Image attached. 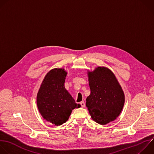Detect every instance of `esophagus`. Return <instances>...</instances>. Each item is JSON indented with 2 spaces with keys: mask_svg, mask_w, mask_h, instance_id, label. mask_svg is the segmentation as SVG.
<instances>
[{
  "mask_svg": "<svg viewBox=\"0 0 154 154\" xmlns=\"http://www.w3.org/2000/svg\"><path fill=\"white\" fill-rule=\"evenodd\" d=\"M80 105H81V106H82V108H84V107L85 106V102H84L83 101H81L80 103Z\"/></svg>",
  "mask_w": 154,
  "mask_h": 154,
  "instance_id": "34e87169",
  "label": "esophagus"
}]
</instances>
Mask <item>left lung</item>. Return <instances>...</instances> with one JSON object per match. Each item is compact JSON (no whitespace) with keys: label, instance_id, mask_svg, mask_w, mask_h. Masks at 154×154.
<instances>
[{"label":"left lung","instance_id":"left-lung-1","mask_svg":"<svg viewBox=\"0 0 154 154\" xmlns=\"http://www.w3.org/2000/svg\"><path fill=\"white\" fill-rule=\"evenodd\" d=\"M90 95L86 106L91 118L100 125L114 121L121 113L125 94L114 74L108 68L98 66L88 72Z\"/></svg>","mask_w":154,"mask_h":154}]
</instances>
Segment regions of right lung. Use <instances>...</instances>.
I'll use <instances>...</instances> for the list:
<instances>
[{"mask_svg":"<svg viewBox=\"0 0 154 154\" xmlns=\"http://www.w3.org/2000/svg\"><path fill=\"white\" fill-rule=\"evenodd\" d=\"M66 75L63 68L51 69L45 75L37 93L39 112L44 119L56 126L65 123L72 110L81 106L65 88Z\"/></svg>","mask_w":154,"mask_h":154,"instance_id":"obj_1","label":"right lung"}]
</instances>
